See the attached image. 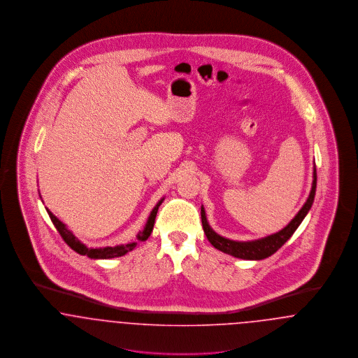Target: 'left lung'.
Instances as JSON below:
<instances>
[{
	"label": "left lung",
	"mask_w": 358,
	"mask_h": 358,
	"mask_svg": "<svg viewBox=\"0 0 358 358\" xmlns=\"http://www.w3.org/2000/svg\"><path fill=\"white\" fill-rule=\"evenodd\" d=\"M315 189H317V169L314 166V171H313V185H311L310 194L307 197L305 205L296 213V216L282 231L273 234L270 236L257 238V240H251V241H235V240L222 238L219 234H216L210 228L209 222L206 220L204 206H201V222H203V228H204L206 238L209 240V243L216 250L222 251L224 254L235 256V257H238V259H244V260H262V259H266V257L275 254L292 236V234L296 231L299 224L303 222V219L306 217L311 205L314 203Z\"/></svg>",
	"instance_id": "8db88e82"
}]
</instances>
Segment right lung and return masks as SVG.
<instances>
[{
	"instance_id": "obj_1",
	"label": "right lung",
	"mask_w": 358,
	"mask_h": 358,
	"mask_svg": "<svg viewBox=\"0 0 358 358\" xmlns=\"http://www.w3.org/2000/svg\"><path fill=\"white\" fill-rule=\"evenodd\" d=\"M164 199H161L157 205L154 206L153 210L150 212L149 217H148V222L145 224V228L143 231H141L138 234L136 238L139 241H145L148 240V238L150 236L152 231H153L154 220H155V216H157V212H158V208L159 205L162 204ZM50 217H51L53 225L56 227V229L59 231L60 236L63 238V240L69 244V247L78 252L79 255L88 256L90 259H113V257H120V256L126 255L127 252L133 251L136 247V241L134 243H127V244H120V245H115V247H103V248H88L85 244H83L80 240L78 238H75V235L69 231V228L66 227V224L60 222L53 213H52L50 209H47Z\"/></svg>"
}]
</instances>
